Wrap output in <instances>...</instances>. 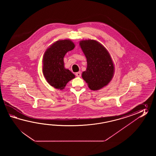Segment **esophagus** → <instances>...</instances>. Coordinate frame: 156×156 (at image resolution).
<instances>
[{
  "instance_id": "34e87169",
  "label": "esophagus",
  "mask_w": 156,
  "mask_h": 156,
  "mask_svg": "<svg viewBox=\"0 0 156 156\" xmlns=\"http://www.w3.org/2000/svg\"><path fill=\"white\" fill-rule=\"evenodd\" d=\"M75 75L77 77H81V72H77L75 73Z\"/></svg>"
}]
</instances>
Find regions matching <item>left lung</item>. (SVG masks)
<instances>
[{
  "mask_svg": "<svg viewBox=\"0 0 156 156\" xmlns=\"http://www.w3.org/2000/svg\"><path fill=\"white\" fill-rule=\"evenodd\" d=\"M80 46L87 60V68L82 77L90 89L98 90L106 86L114 73L113 60L109 52L95 40H83Z\"/></svg>",
  "mask_w": 156,
  "mask_h": 156,
  "instance_id": "obj_1",
  "label": "left lung"
}]
</instances>
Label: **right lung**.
<instances>
[{
	"mask_svg": "<svg viewBox=\"0 0 156 156\" xmlns=\"http://www.w3.org/2000/svg\"><path fill=\"white\" fill-rule=\"evenodd\" d=\"M75 46L71 40H59L50 46L44 53L43 75L47 83L56 89H63L67 83L75 77L70 70L65 68L63 62L66 53L73 50Z\"/></svg>",
	"mask_w": 156,
	"mask_h": 156,
	"instance_id": "right-lung-1",
	"label": "right lung"
}]
</instances>
